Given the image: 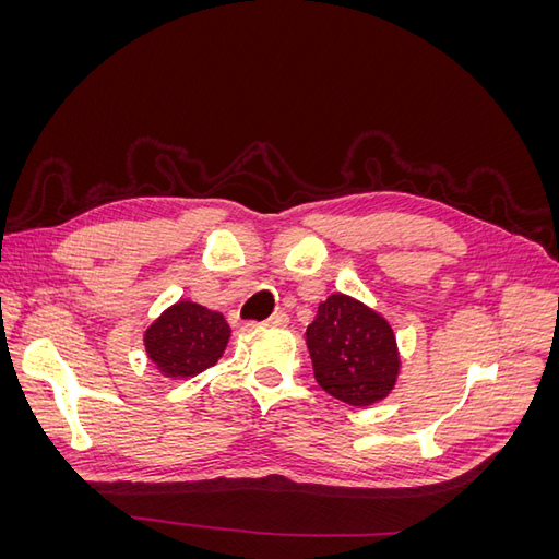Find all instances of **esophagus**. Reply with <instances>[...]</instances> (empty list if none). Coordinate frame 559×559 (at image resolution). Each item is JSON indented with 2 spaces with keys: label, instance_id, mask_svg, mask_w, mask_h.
Listing matches in <instances>:
<instances>
[{
  "label": "esophagus",
  "instance_id": "esophagus-1",
  "mask_svg": "<svg viewBox=\"0 0 559 559\" xmlns=\"http://www.w3.org/2000/svg\"><path fill=\"white\" fill-rule=\"evenodd\" d=\"M286 324H289V317L284 312H275L265 319V326H273V329H284Z\"/></svg>",
  "mask_w": 559,
  "mask_h": 559
}]
</instances>
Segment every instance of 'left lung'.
<instances>
[{
	"mask_svg": "<svg viewBox=\"0 0 559 559\" xmlns=\"http://www.w3.org/2000/svg\"><path fill=\"white\" fill-rule=\"evenodd\" d=\"M308 349L319 386L337 401L373 405L396 384L401 368L389 321L345 294H333L308 326Z\"/></svg>",
	"mask_w": 559,
	"mask_h": 559,
	"instance_id": "8db88e82",
	"label": "left lung"
}]
</instances>
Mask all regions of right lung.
<instances>
[{
  "mask_svg": "<svg viewBox=\"0 0 559 559\" xmlns=\"http://www.w3.org/2000/svg\"><path fill=\"white\" fill-rule=\"evenodd\" d=\"M228 337L222 312L179 300L146 329L144 347L165 378H193L218 361Z\"/></svg>",
  "mask_w": 559,
  "mask_h": 559,
  "instance_id": "add662e5",
  "label": "right lung"
}]
</instances>
